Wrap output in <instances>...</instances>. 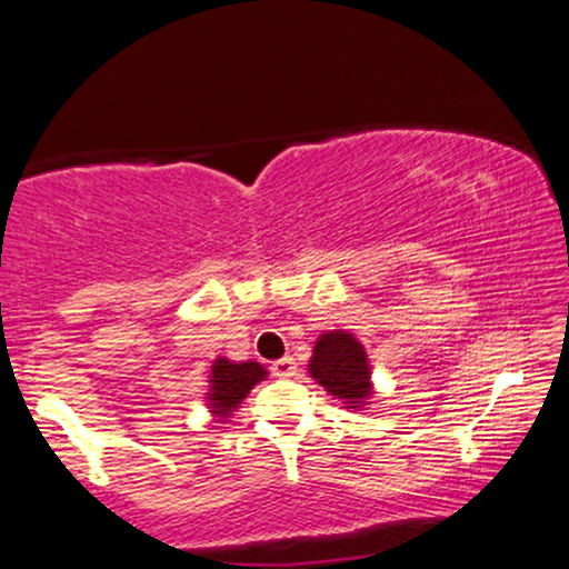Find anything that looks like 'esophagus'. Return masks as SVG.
<instances>
[{
    "mask_svg": "<svg viewBox=\"0 0 569 569\" xmlns=\"http://www.w3.org/2000/svg\"><path fill=\"white\" fill-rule=\"evenodd\" d=\"M295 368H298V363H295V358H282L277 360V363H271V376H277V379H287V376L295 373Z\"/></svg>",
    "mask_w": 569,
    "mask_h": 569,
    "instance_id": "esophagus-1",
    "label": "esophagus"
}]
</instances>
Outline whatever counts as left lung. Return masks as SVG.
Masks as SVG:
<instances>
[{
  "label": "left lung",
  "instance_id": "left-lung-1",
  "mask_svg": "<svg viewBox=\"0 0 569 569\" xmlns=\"http://www.w3.org/2000/svg\"><path fill=\"white\" fill-rule=\"evenodd\" d=\"M308 371L331 397L350 408H360L371 395V368L366 350L348 331L321 335Z\"/></svg>",
  "mask_w": 569,
  "mask_h": 569
}]
</instances>
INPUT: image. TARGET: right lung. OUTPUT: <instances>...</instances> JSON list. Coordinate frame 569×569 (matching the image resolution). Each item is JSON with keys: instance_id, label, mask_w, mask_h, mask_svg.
<instances>
[{"instance_id": "obj_1", "label": "right lung", "mask_w": 569, "mask_h": 569, "mask_svg": "<svg viewBox=\"0 0 569 569\" xmlns=\"http://www.w3.org/2000/svg\"><path fill=\"white\" fill-rule=\"evenodd\" d=\"M261 363H232V360L219 358L217 363L211 366V412L219 418H227L230 412L238 408V405L246 400L250 389L256 387L258 381H263Z\"/></svg>"}]
</instances>
